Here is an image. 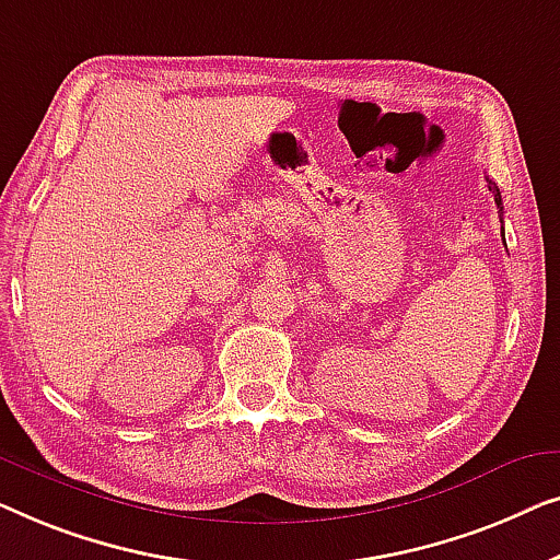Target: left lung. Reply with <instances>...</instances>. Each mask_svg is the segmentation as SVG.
<instances>
[{
	"mask_svg": "<svg viewBox=\"0 0 560 560\" xmlns=\"http://www.w3.org/2000/svg\"><path fill=\"white\" fill-rule=\"evenodd\" d=\"M490 183V192L494 195V202H498V208H502V195H500V187L492 183V179H487ZM502 238H505V233H502Z\"/></svg>",
	"mask_w": 560,
	"mask_h": 560,
	"instance_id": "1",
	"label": "left lung"
}]
</instances>
